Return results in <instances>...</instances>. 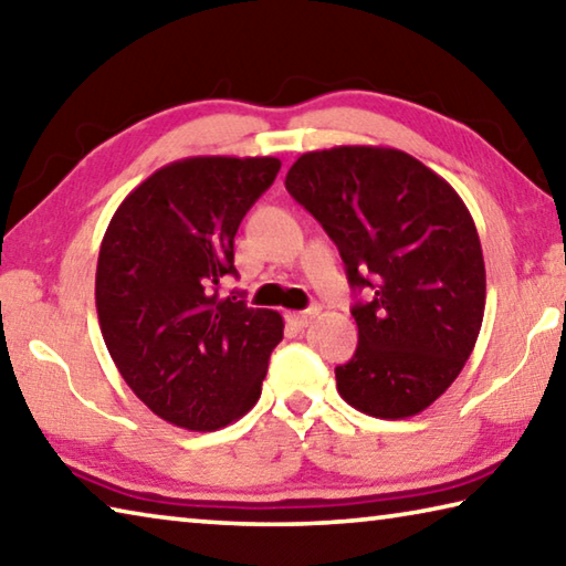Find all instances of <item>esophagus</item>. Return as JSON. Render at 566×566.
Returning <instances> with one entry per match:
<instances>
[{"label":"esophagus","mask_w":566,"mask_h":566,"mask_svg":"<svg viewBox=\"0 0 566 566\" xmlns=\"http://www.w3.org/2000/svg\"><path fill=\"white\" fill-rule=\"evenodd\" d=\"M317 314H319L317 306H312V310H306V312H290L286 314V322H290L296 329H304V327H310L312 319L317 317Z\"/></svg>","instance_id":"34e87169"}]
</instances>
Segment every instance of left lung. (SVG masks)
Masks as SVG:
<instances>
[{
  "instance_id": "8db88e82",
  "label": "left lung",
  "mask_w": 566,
  "mask_h": 566,
  "mask_svg": "<svg viewBox=\"0 0 566 566\" xmlns=\"http://www.w3.org/2000/svg\"><path fill=\"white\" fill-rule=\"evenodd\" d=\"M284 187L337 244L359 344L334 369L342 399L364 415L424 411L459 377L482 329L486 274L462 197L407 151H306Z\"/></svg>"
}]
</instances>
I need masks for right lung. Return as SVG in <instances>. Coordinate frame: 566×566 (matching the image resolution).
<instances>
[{
  "label": "right lung",
  "mask_w": 566,
  "mask_h": 566,
  "mask_svg": "<svg viewBox=\"0 0 566 566\" xmlns=\"http://www.w3.org/2000/svg\"><path fill=\"white\" fill-rule=\"evenodd\" d=\"M276 157H189L124 199L97 262L99 327L119 375L169 424L214 432L262 395L280 312L219 294L234 234L280 171Z\"/></svg>",
  "instance_id": "add662e5"
}]
</instances>
